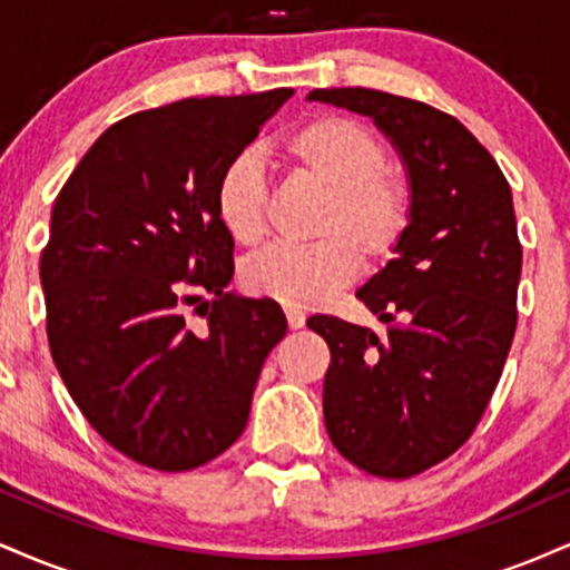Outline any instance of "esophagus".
Listing matches in <instances>:
<instances>
[{"label":"esophagus","mask_w":570,"mask_h":570,"mask_svg":"<svg viewBox=\"0 0 570 570\" xmlns=\"http://www.w3.org/2000/svg\"><path fill=\"white\" fill-rule=\"evenodd\" d=\"M286 322H289L292 330H299V326H305V313L297 311V307H286Z\"/></svg>","instance_id":"1"}]
</instances>
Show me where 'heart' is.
<instances>
[{
	"label": "heart",
	"mask_w": 570,
	"mask_h": 570,
	"mask_svg": "<svg viewBox=\"0 0 570 570\" xmlns=\"http://www.w3.org/2000/svg\"><path fill=\"white\" fill-rule=\"evenodd\" d=\"M292 174L326 189L316 222L322 240L273 246L244 265V286L289 307H313L351 284L364 265L389 259L412 219V189L385 168L389 153L364 122L343 115L313 117L281 144ZM214 208L235 244L254 246L267 230V181L252 158L222 168Z\"/></svg>",
	"instance_id": "obj_1"
}]
</instances>
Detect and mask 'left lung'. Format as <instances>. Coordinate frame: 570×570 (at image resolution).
Returning <instances> with one entry per match:
<instances>
[{
  "instance_id": "1",
  "label": "left lung",
  "mask_w": 570,
  "mask_h": 570,
  "mask_svg": "<svg viewBox=\"0 0 570 570\" xmlns=\"http://www.w3.org/2000/svg\"><path fill=\"white\" fill-rule=\"evenodd\" d=\"M311 101L372 117L407 168L412 219L396 257L356 297L389 324L311 316L332 353L324 423L353 466L404 480L472 436L514 340L522 246L499 163L453 115L370 88Z\"/></svg>"
}]
</instances>
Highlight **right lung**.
<instances>
[{"instance_id":"obj_1","label":"right lung","mask_w":570,"mask_h":570,"mask_svg":"<svg viewBox=\"0 0 570 570\" xmlns=\"http://www.w3.org/2000/svg\"><path fill=\"white\" fill-rule=\"evenodd\" d=\"M292 88L185 98L98 136L58 193L39 259L48 343L71 399L122 455L187 472L244 434L265 356L286 335L273 299L227 292L222 168ZM212 293L207 324L180 305Z\"/></svg>"}]
</instances>
